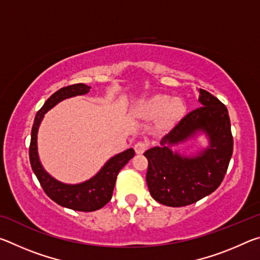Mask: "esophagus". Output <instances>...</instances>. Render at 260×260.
<instances>
[{"mask_svg":"<svg viewBox=\"0 0 260 260\" xmlns=\"http://www.w3.org/2000/svg\"><path fill=\"white\" fill-rule=\"evenodd\" d=\"M146 149H147V143L146 142H136L135 144H134V150H135V152L138 153V155H141V153H143L144 151H146Z\"/></svg>","mask_w":260,"mask_h":260,"instance_id":"obj_1","label":"esophagus"}]
</instances>
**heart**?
Here are the masks:
<instances>
[{"mask_svg":"<svg viewBox=\"0 0 260 260\" xmlns=\"http://www.w3.org/2000/svg\"><path fill=\"white\" fill-rule=\"evenodd\" d=\"M184 103L181 99L166 94H155L144 100L136 107V112L143 118L158 117L160 128H169L174 125L184 112Z\"/></svg>","mask_w":260,"mask_h":260,"instance_id":"b5f03b06","label":"heart"}]
</instances>
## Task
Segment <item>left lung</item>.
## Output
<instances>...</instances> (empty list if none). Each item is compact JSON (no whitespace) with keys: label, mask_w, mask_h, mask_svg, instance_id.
Listing matches in <instances>:
<instances>
[{"label":"left lung","mask_w":260,"mask_h":260,"mask_svg":"<svg viewBox=\"0 0 260 260\" xmlns=\"http://www.w3.org/2000/svg\"><path fill=\"white\" fill-rule=\"evenodd\" d=\"M200 108L188 113L165 135L159 147L144 152L147 183L153 200L172 208L196 203L222 182L233 153L228 110L212 94L199 89ZM203 134L208 147L188 155L173 148Z\"/></svg>","instance_id":"left-lung-1"}]
</instances>
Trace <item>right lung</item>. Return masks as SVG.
<instances>
[{
  "label": "right lung",
  "mask_w": 260,
  "mask_h": 260,
  "mask_svg": "<svg viewBox=\"0 0 260 260\" xmlns=\"http://www.w3.org/2000/svg\"><path fill=\"white\" fill-rule=\"evenodd\" d=\"M89 86L85 83H77V85L60 88L52 94L35 116L29 146L30 166L45 192L60 206L74 211H82V212L99 210L111 200L118 173L135 155L133 148L117 153L101 167L94 177L74 184L58 181L43 169L38 152V132L45 114L61 101L74 96L86 95L89 93Z\"/></svg>",
  "instance_id": "right-lung-1"
}]
</instances>
